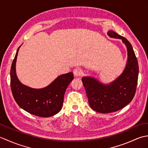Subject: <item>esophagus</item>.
Here are the masks:
<instances>
[{
    "label": "esophagus",
    "instance_id": "34e87169",
    "mask_svg": "<svg viewBox=\"0 0 148 148\" xmlns=\"http://www.w3.org/2000/svg\"><path fill=\"white\" fill-rule=\"evenodd\" d=\"M73 74L74 75V76H80L81 74H82V71H81L79 68H76L73 70Z\"/></svg>",
    "mask_w": 148,
    "mask_h": 148
}]
</instances>
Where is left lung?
Listing matches in <instances>:
<instances>
[{
  "label": "left lung",
  "instance_id": "left-lung-1",
  "mask_svg": "<svg viewBox=\"0 0 148 148\" xmlns=\"http://www.w3.org/2000/svg\"><path fill=\"white\" fill-rule=\"evenodd\" d=\"M108 35L122 40L127 46L128 59L123 72L111 83L104 84L90 76L82 78L90 107L100 113L116 112L128 104L136 93L139 75L137 60L130 42L112 30Z\"/></svg>",
  "mask_w": 148,
  "mask_h": 148
}]
</instances>
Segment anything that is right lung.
<instances>
[{
    "label": "right lung",
    "mask_w": 148,
    "mask_h": 148,
    "mask_svg": "<svg viewBox=\"0 0 148 148\" xmlns=\"http://www.w3.org/2000/svg\"><path fill=\"white\" fill-rule=\"evenodd\" d=\"M11 68V88L18 105L25 111L40 117H49L60 111L64 102L65 90L72 79V72L62 74L49 84L40 89L32 88L22 84L16 73V62L18 53Z\"/></svg>",
    "instance_id": "add662e5"
}]
</instances>
